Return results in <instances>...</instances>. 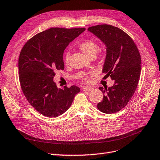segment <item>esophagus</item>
I'll use <instances>...</instances> for the list:
<instances>
[{"mask_svg":"<svg viewBox=\"0 0 160 160\" xmlns=\"http://www.w3.org/2000/svg\"><path fill=\"white\" fill-rule=\"evenodd\" d=\"M94 90V88L90 87H86L82 88V91H92Z\"/></svg>","mask_w":160,"mask_h":160,"instance_id":"esophagus-1","label":"esophagus"}]
</instances>
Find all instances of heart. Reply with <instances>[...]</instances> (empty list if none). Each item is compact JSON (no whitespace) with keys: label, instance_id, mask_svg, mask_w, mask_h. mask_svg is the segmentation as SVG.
Wrapping results in <instances>:
<instances>
[{"label":"heart","instance_id":"1","mask_svg":"<svg viewBox=\"0 0 160 160\" xmlns=\"http://www.w3.org/2000/svg\"><path fill=\"white\" fill-rule=\"evenodd\" d=\"M79 48L87 56L91 57V58H94L96 54L97 53L98 49V46L97 43L93 40H87L82 42L79 45ZM69 60V54L66 52L64 56V62L66 64H68ZM83 79L85 81H88L89 79L87 76H85Z\"/></svg>","mask_w":160,"mask_h":160}]
</instances>
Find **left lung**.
Instances as JSON below:
<instances>
[{
    "mask_svg": "<svg viewBox=\"0 0 160 160\" xmlns=\"http://www.w3.org/2000/svg\"><path fill=\"white\" fill-rule=\"evenodd\" d=\"M88 31L106 45L102 73L105 74L104 78L110 76L115 81L111 87H99L104 97L97 108L105 113H116L128 104L137 87L141 64L139 51L130 36L113 25H95Z\"/></svg>",
    "mask_w": 160,
    "mask_h": 160,
    "instance_id": "left-lung-1",
    "label": "left lung"
}]
</instances>
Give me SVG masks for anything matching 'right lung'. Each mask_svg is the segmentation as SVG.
<instances>
[{"label": "right lung", "instance_id": "right-lung-1", "mask_svg": "<svg viewBox=\"0 0 160 160\" xmlns=\"http://www.w3.org/2000/svg\"><path fill=\"white\" fill-rule=\"evenodd\" d=\"M85 28H52L35 35L22 48L18 60L22 90L30 104L43 116L56 118L71 106L80 88H58L56 72L64 69L63 54Z\"/></svg>", "mask_w": 160, "mask_h": 160}]
</instances>
